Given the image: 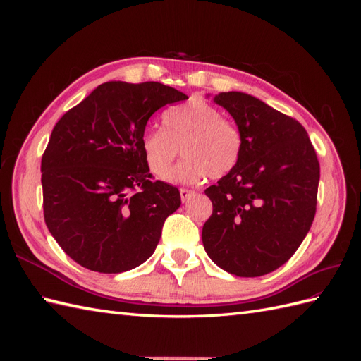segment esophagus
<instances>
[{"mask_svg": "<svg viewBox=\"0 0 361 361\" xmlns=\"http://www.w3.org/2000/svg\"><path fill=\"white\" fill-rule=\"evenodd\" d=\"M194 195V191L192 190H187V188H182L180 190V199H182V202L185 203V202H188L191 197Z\"/></svg>", "mask_w": 361, "mask_h": 361, "instance_id": "1", "label": "esophagus"}]
</instances>
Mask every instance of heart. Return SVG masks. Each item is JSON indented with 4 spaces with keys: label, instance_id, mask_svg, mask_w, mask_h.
Returning <instances> with one entry per match:
<instances>
[{
    "label": "heart",
    "instance_id": "heart-1",
    "mask_svg": "<svg viewBox=\"0 0 361 361\" xmlns=\"http://www.w3.org/2000/svg\"><path fill=\"white\" fill-rule=\"evenodd\" d=\"M185 158L169 174L173 182L194 183L206 174L212 179L232 171L241 155L243 140L233 122L215 106L191 101L170 108L162 116V128H149L141 135V152L149 170L166 176L173 161Z\"/></svg>",
    "mask_w": 361,
    "mask_h": 361
}]
</instances>
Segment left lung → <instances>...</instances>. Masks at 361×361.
<instances>
[{"label":"left lung","instance_id":"8db88e82","mask_svg":"<svg viewBox=\"0 0 361 361\" xmlns=\"http://www.w3.org/2000/svg\"><path fill=\"white\" fill-rule=\"evenodd\" d=\"M212 99L233 117L243 149L233 170L204 191L214 211L203 247L233 276H265L286 264L310 231L318 157L297 120L257 97L226 92Z\"/></svg>","mask_w":361,"mask_h":361}]
</instances>
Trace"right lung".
<instances>
[{
    "instance_id": "obj_1",
    "label": "right lung",
    "mask_w": 361,
    "mask_h": 361,
    "mask_svg": "<svg viewBox=\"0 0 361 361\" xmlns=\"http://www.w3.org/2000/svg\"><path fill=\"white\" fill-rule=\"evenodd\" d=\"M185 99L161 82L111 81L54 126L42 157L43 214L76 264L118 274L154 255L180 194L170 183L150 180L141 135L152 114Z\"/></svg>"
}]
</instances>
